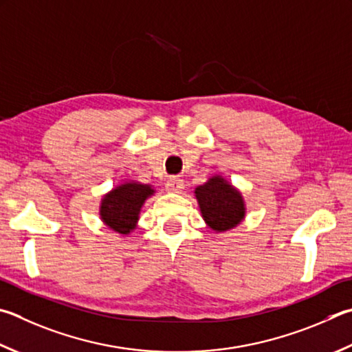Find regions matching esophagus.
<instances>
[{
    "label": "esophagus",
    "instance_id": "1",
    "mask_svg": "<svg viewBox=\"0 0 352 352\" xmlns=\"http://www.w3.org/2000/svg\"><path fill=\"white\" fill-rule=\"evenodd\" d=\"M184 189V182L180 177H170L168 182H166V190L168 192H182Z\"/></svg>",
    "mask_w": 352,
    "mask_h": 352
}]
</instances>
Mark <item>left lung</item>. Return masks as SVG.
<instances>
[{
  "mask_svg": "<svg viewBox=\"0 0 352 352\" xmlns=\"http://www.w3.org/2000/svg\"><path fill=\"white\" fill-rule=\"evenodd\" d=\"M195 198L203 220L215 232H226L245 220L246 206L241 192L221 175H212L197 186Z\"/></svg>",
  "mask_w": 352,
  "mask_h": 352,
  "instance_id": "8db88e82",
  "label": "left lung"
}]
</instances>
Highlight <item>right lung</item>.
I'll list each match as a JSON object with an SVG mask.
<instances>
[{
  "instance_id": "obj_1",
  "label": "right lung",
  "mask_w": 352,
  "mask_h": 352,
  "mask_svg": "<svg viewBox=\"0 0 352 352\" xmlns=\"http://www.w3.org/2000/svg\"><path fill=\"white\" fill-rule=\"evenodd\" d=\"M155 194L151 184L126 182L113 188L101 198L100 219L107 228L121 235L131 234L137 228L144 201Z\"/></svg>"
}]
</instances>
